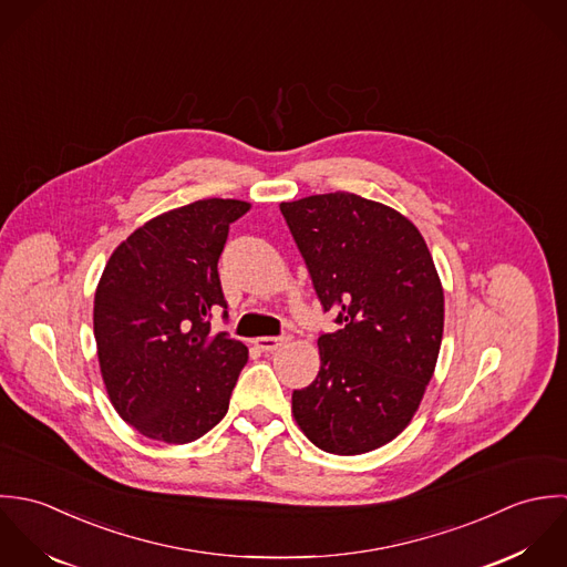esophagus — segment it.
Returning <instances> with one entry per match:
<instances>
[{
    "mask_svg": "<svg viewBox=\"0 0 567 567\" xmlns=\"http://www.w3.org/2000/svg\"><path fill=\"white\" fill-rule=\"evenodd\" d=\"M289 341H291V336H280V338H258V340H254V346H256V348H260L262 352H274V350H278V348L287 346Z\"/></svg>",
    "mask_w": 567,
    "mask_h": 567,
    "instance_id": "obj_1",
    "label": "esophagus"
}]
</instances>
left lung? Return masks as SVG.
I'll return each instance as SVG.
<instances>
[{"instance_id": "1", "label": "left lung", "mask_w": 567, "mask_h": 567, "mask_svg": "<svg viewBox=\"0 0 567 567\" xmlns=\"http://www.w3.org/2000/svg\"><path fill=\"white\" fill-rule=\"evenodd\" d=\"M280 213L340 324L320 336V372L293 390V416L322 452H372L408 427L436 368L445 296L432 254L410 219L352 193Z\"/></svg>"}]
</instances>
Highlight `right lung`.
<instances>
[{"mask_svg":"<svg viewBox=\"0 0 567 567\" xmlns=\"http://www.w3.org/2000/svg\"><path fill=\"white\" fill-rule=\"evenodd\" d=\"M249 204L202 199L115 247L94 298V338L115 412L140 434L186 445L224 416L247 346L213 336L227 302L217 271L229 224Z\"/></svg>","mask_w":567,"mask_h":567,"instance_id":"right-lung-1","label":"right lung"}]
</instances>
